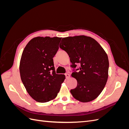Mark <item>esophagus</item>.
I'll return each instance as SVG.
<instances>
[{"instance_id":"1","label":"esophagus","mask_w":129,"mask_h":129,"mask_svg":"<svg viewBox=\"0 0 129 129\" xmlns=\"http://www.w3.org/2000/svg\"><path fill=\"white\" fill-rule=\"evenodd\" d=\"M65 76H66V79H68V78L70 77V74L68 73H66L65 74Z\"/></svg>"}]
</instances>
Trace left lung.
Instances as JSON below:
<instances>
[{"instance_id":"obj_1","label":"left lung","mask_w":129,"mask_h":129,"mask_svg":"<svg viewBox=\"0 0 129 129\" xmlns=\"http://www.w3.org/2000/svg\"><path fill=\"white\" fill-rule=\"evenodd\" d=\"M60 48L68 54L74 71L72 76L77 82L71 90L73 96L82 102L96 99L108 78L109 60L104 50L95 39L84 36L62 38ZM77 64L80 67L75 70Z\"/></svg>"}]
</instances>
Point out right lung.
<instances>
[{"label":"right lung","mask_w":129,"mask_h":129,"mask_svg":"<svg viewBox=\"0 0 129 129\" xmlns=\"http://www.w3.org/2000/svg\"><path fill=\"white\" fill-rule=\"evenodd\" d=\"M61 39L34 38L22 52L19 67L22 82L29 95L38 102L55 99L65 79L63 74H56L53 58Z\"/></svg>","instance_id":"1"}]
</instances>
